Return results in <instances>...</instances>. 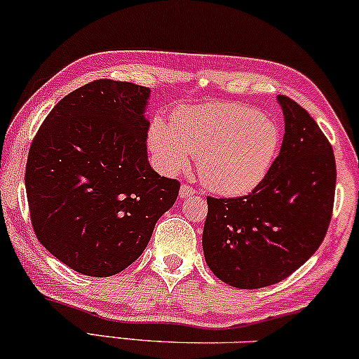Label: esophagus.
Here are the masks:
<instances>
[{
	"instance_id": "esophagus-1",
	"label": "esophagus",
	"mask_w": 359,
	"mask_h": 359,
	"mask_svg": "<svg viewBox=\"0 0 359 359\" xmlns=\"http://www.w3.org/2000/svg\"><path fill=\"white\" fill-rule=\"evenodd\" d=\"M194 194H195V189L192 187V185H189V184H184L182 187H180V197H184V198H189V197H192Z\"/></svg>"
}]
</instances>
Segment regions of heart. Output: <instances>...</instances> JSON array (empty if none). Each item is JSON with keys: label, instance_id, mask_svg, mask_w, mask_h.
<instances>
[{"label": "heart", "instance_id": "1", "mask_svg": "<svg viewBox=\"0 0 359 359\" xmlns=\"http://www.w3.org/2000/svg\"><path fill=\"white\" fill-rule=\"evenodd\" d=\"M278 127L260 111L238 102L185 107L172 116V129L156 121L149 147L169 172L184 170L190 152L207 189L224 195L252 190L273 164Z\"/></svg>", "mask_w": 359, "mask_h": 359}]
</instances>
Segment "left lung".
Returning a JSON list of instances; mask_svg holds the SVG:
<instances>
[{"label": "left lung", "mask_w": 359, "mask_h": 359, "mask_svg": "<svg viewBox=\"0 0 359 359\" xmlns=\"http://www.w3.org/2000/svg\"><path fill=\"white\" fill-rule=\"evenodd\" d=\"M278 101L285 135L266 175L247 195L207 197L205 262L235 288H263L288 278L318 250L333 213V147L300 104L288 96Z\"/></svg>", "instance_id": "1"}]
</instances>
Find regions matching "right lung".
<instances>
[{
  "instance_id": "1",
  "label": "right lung",
  "mask_w": 359,
  "mask_h": 359,
  "mask_svg": "<svg viewBox=\"0 0 359 359\" xmlns=\"http://www.w3.org/2000/svg\"><path fill=\"white\" fill-rule=\"evenodd\" d=\"M149 90L97 79L62 97L36 133L26 195L36 237L69 269L111 276L146 250L180 182L147 161Z\"/></svg>"
}]
</instances>
